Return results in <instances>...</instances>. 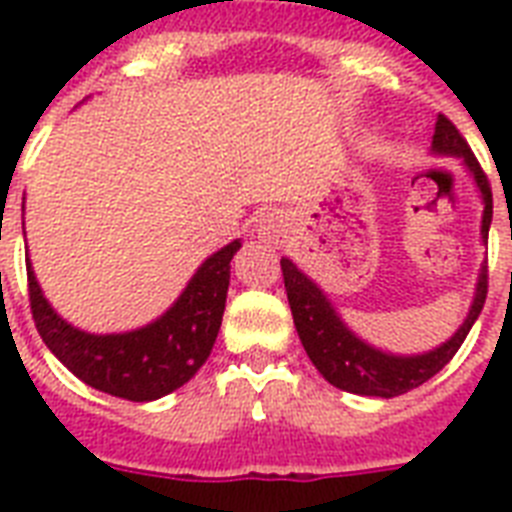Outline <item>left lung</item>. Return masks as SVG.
Returning a JSON list of instances; mask_svg holds the SVG:
<instances>
[{
    "instance_id": "left-lung-1",
    "label": "left lung",
    "mask_w": 512,
    "mask_h": 512,
    "mask_svg": "<svg viewBox=\"0 0 512 512\" xmlns=\"http://www.w3.org/2000/svg\"><path fill=\"white\" fill-rule=\"evenodd\" d=\"M433 151L449 156H462L468 162L470 172L476 175V183L484 193V225L481 233L489 239V223H492V185L489 177L481 170L476 154L470 151L468 140L462 138L460 130L454 127L452 119L438 114L436 135H433ZM281 273H284V287H287V300L292 308V319H295L297 335L303 342L305 353L313 361V366L324 374V380L332 382L335 388L358 393V396H380L393 398L409 390L420 388L422 382H428L433 374L444 369L452 356L460 350V345L468 337L473 321L486 303V292H489V265H484L481 279L476 287V300L470 308L468 319L457 329V335L441 348L422 353V356H390L382 350L369 348L366 342L358 340L335 308L327 303V297L321 295V289L313 284L308 276L297 271L295 265L289 263L287 257L281 260Z\"/></svg>"
}]
</instances>
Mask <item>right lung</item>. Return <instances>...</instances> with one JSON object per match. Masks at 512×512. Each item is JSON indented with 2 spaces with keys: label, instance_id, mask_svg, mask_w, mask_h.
Returning <instances> with one entry per match:
<instances>
[{
  "label": "right lung",
  "instance_id": "1",
  "mask_svg": "<svg viewBox=\"0 0 512 512\" xmlns=\"http://www.w3.org/2000/svg\"><path fill=\"white\" fill-rule=\"evenodd\" d=\"M239 247V241H231L215 252L162 319L127 335H87L66 324L47 305L26 265L31 316L44 345L79 380L127 401H154L185 385L207 361L220 332L231 260Z\"/></svg>",
  "mask_w": 512,
  "mask_h": 512
}]
</instances>
